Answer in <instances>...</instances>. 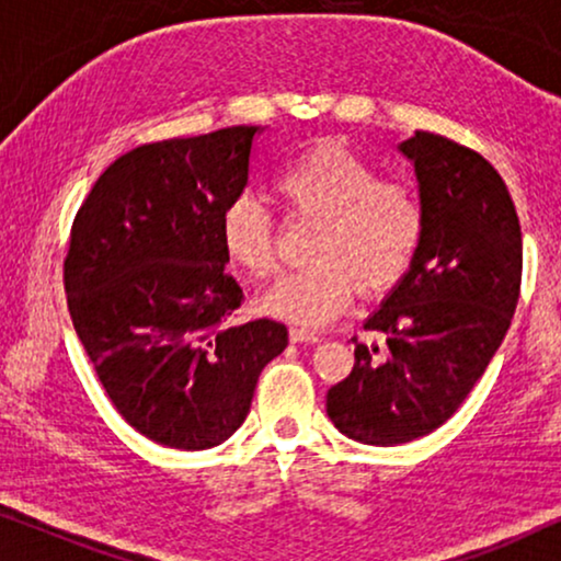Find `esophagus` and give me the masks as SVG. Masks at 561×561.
Listing matches in <instances>:
<instances>
[{
  "mask_svg": "<svg viewBox=\"0 0 561 561\" xmlns=\"http://www.w3.org/2000/svg\"><path fill=\"white\" fill-rule=\"evenodd\" d=\"M288 334H290V342H296V344H317L319 342V336L313 332H306V329L290 327Z\"/></svg>",
  "mask_w": 561,
  "mask_h": 561,
  "instance_id": "obj_1",
  "label": "esophagus"
}]
</instances>
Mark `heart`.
Instances as JSON below:
<instances>
[{
  "label": "heart",
  "mask_w": 561,
  "mask_h": 561,
  "mask_svg": "<svg viewBox=\"0 0 561 561\" xmlns=\"http://www.w3.org/2000/svg\"><path fill=\"white\" fill-rule=\"evenodd\" d=\"M275 194L296 219L317 221L313 263L288 273L260 298L267 317L298 327H324L347 309L352 294L396 288L426 234V206L405 181L378 171L336 140H321L275 175ZM219 244L229 265L250 278L275 271V227L255 196L240 194L221 209Z\"/></svg>",
  "instance_id": "1"
}]
</instances>
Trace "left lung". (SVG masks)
Here are the masks:
<instances>
[{"label": "left lung", "instance_id": "8db88e82", "mask_svg": "<svg viewBox=\"0 0 561 561\" xmlns=\"http://www.w3.org/2000/svg\"><path fill=\"white\" fill-rule=\"evenodd\" d=\"M413 163L426 234L409 275L355 342V367L329 388L327 413L350 439L396 447L432 434L470 396L501 347L520 294L524 244L501 173L434 133L398 145Z\"/></svg>", "mask_w": 561, "mask_h": 561}]
</instances>
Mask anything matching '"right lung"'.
<instances>
[{
  "label": "right lung",
  "instance_id": "1",
  "mask_svg": "<svg viewBox=\"0 0 561 561\" xmlns=\"http://www.w3.org/2000/svg\"><path fill=\"white\" fill-rule=\"evenodd\" d=\"M257 135L240 125L140 145L99 175L73 219L64 263L73 329L114 409L163 447L229 439L288 344L278 321H232L242 288L219 244Z\"/></svg>",
  "mask_w": 561,
  "mask_h": 561
}]
</instances>
